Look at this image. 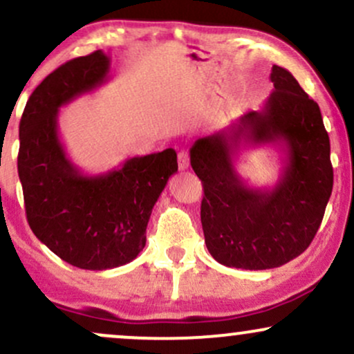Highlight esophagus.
I'll return each mask as SVG.
<instances>
[{
  "mask_svg": "<svg viewBox=\"0 0 354 354\" xmlns=\"http://www.w3.org/2000/svg\"><path fill=\"white\" fill-rule=\"evenodd\" d=\"M178 168H180L181 171H185V169L189 168V156H188V153L181 151L180 155H178Z\"/></svg>",
  "mask_w": 354,
  "mask_h": 354,
  "instance_id": "1",
  "label": "esophagus"
}]
</instances>
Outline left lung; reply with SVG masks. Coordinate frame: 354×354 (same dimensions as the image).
<instances>
[{"label": "left lung", "mask_w": 354, "mask_h": 354, "mask_svg": "<svg viewBox=\"0 0 354 354\" xmlns=\"http://www.w3.org/2000/svg\"><path fill=\"white\" fill-rule=\"evenodd\" d=\"M269 100L227 130L196 140L191 166L203 183L201 224L212 257L266 270L299 257L320 227L333 189L330 138L320 107L283 67H272ZM279 144L286 153L274 189H250L233 160L241 147Z\"/></svg>", "instance_id": "1"}]
</instances>
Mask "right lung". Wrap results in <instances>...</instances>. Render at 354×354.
Listing matches in <instances>:
<instances>
[{"label":"right lung","instance_id":"add662e5","mask_svg":"<svg viewBox=\"0 0 354 354\" xmlns=\"http://www.w3.org/2000/svg\"><path fill=\"white\" fill-rule=\"evenodd\" d=\"M102 50L62 64L37 85L19 123L18 173L34 236L71 266L107 270L125 266L147 244V225L176 151L127 158L102 174H84L59 138V109L109 80Z\"/></svg>","mask_w":354,"mask_h":354}]
</instances>
